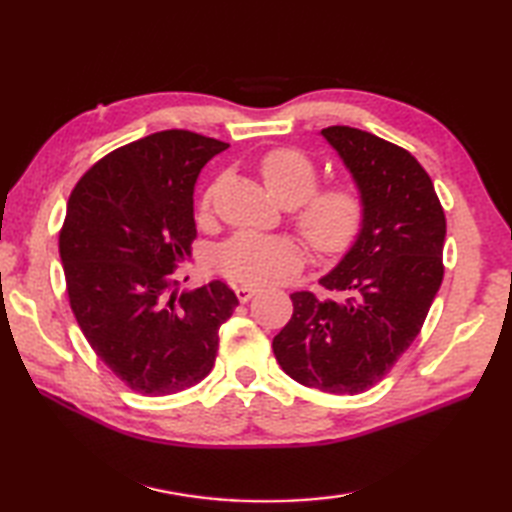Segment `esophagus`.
<instances>
[{
	"label": "esophagus",
	"instance_id": "esophagus-1",
	"mask_svg": "<svg viewBox=\"0 0 512 512\" xmlns=\"http://www.w3.org/2000/svg\"><path fill=\"white\" fill-rule=\"evenodd\" d=\"M235 295H237L239 301L246 303V301H250V299H253V297L257 295V290H255L253 286H237V288H235Z\"/></svg>",
	"mask_w": 512,
	"mask_h": 512
}]
</instances>
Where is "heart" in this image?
Returning a JSON list of instances; mask_svg holds the SVG:
<instances>
[{
    "instance_id": "heart-1",
    "label": "heart",
    "mask_w": 512,
    "mask_h": 512,
    "mask_svg": "<svg viewBox=\"0 0 512 512\" xmlns=\"http://www.w3.org/2000/svg\"><path fill=\"white\" fill-rule=\"evenodd\" d=\"M259 176L281 204L292 206V226L317 255H341L361 235L365 195L352 180L317 187L319 167L297 147L270 149L259 158ZM215 187L202 195L200 217L211 211ZM303 264V248L288 235L237 233L217 248L215 268L244 286H268L286 279Z\"/></svg>"
}]
</instances>
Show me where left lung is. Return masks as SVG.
Returning a JSON list of instances; mask_svg holds the SVG:
<instances>
[{"mask_svg":"<svg viewBox=\"0 0 512 512\" xmlns=\"http://www.w3.org/2000/svg\"><path fill=\"white\" fill-rule=\"evenodd\" d=\"M365 195V224L321 286L343 301L292 292V317L273 339L281 369L328 394L380 383L420 334L444 277L447 217L429 173L407 149L361 129H321Z\"/></svg>","mask_w":512,"mask_h":512,"instance_id":"obj_1","label":"left lung"}]
</instances>
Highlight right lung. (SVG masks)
Masks as SVG:
<instances>
[{"label": "right lung", "instance_id": "obj_1", "mask_svg": "<svg viewBox=\"0 0 512 512\" xmlns=\"http://www.w3.org/2000/svg\"><path fill=\"white\" fill-rule=\"evenodd\" d=\"M228 145L167 129L114 149L70 193L59 255L70 308L96 356L143 396L209 376L239 306L224 281L176 295L195 239L193 184Z\"/></svg>", "mask_w": 512, "mask_h": 512}]
</instances>
